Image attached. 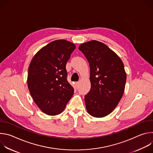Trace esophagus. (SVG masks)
Returning <instances> with one entry per match:
<instances>
[{
    "label": "esophagus",
    "mask_w": 153,
    "mask_h": 153,
    "mask_svg": "<svg viewBox=\"0 0 153 153\" xmlns=\"http://www.w3.org/2000/svg\"><path fill=\"white\" fill-rule=\"evenodd\" d=\"M79 84V82H76L75 83V85H76V86H78Z\"/></svg>",
    "instance_id": "1"
}]
</instances>
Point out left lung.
Here are the masks:
<instances>
[{"mask_svg":"<svg viewBox=\"0 0 153 153\" xmlns=\"http://www.w3.org/2000/svg\"><path fill=\"white\" fill-rule=\"evenodd\" d=\"M90 67L91 90L85 96L86 110L94 117L112 113L124 93L126 74L118 56L103 43L91 40L80 45Z\"/></svg>","mask_w":153,"mask_h":153,"instance_id":"1","label":"left lung"}]
</instances>
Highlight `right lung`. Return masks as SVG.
<instances>
[{
    "instance_id": "1",
    "label": "right lung",
    "mask_w": 153,
    "mask_h": 153,
    "mask_svg": "<svg viewBox=\"0 0 153 153\" xmlns=\"http://www.w3.org/2000/svg\"><path fill=\"white\" fill-rule=\"evenodd\" d=\"M75 48L68 40H54L42 47L30 62L28 88L35 103L47 115L62 113L74 94L67 79L66 64Z\"/></svg>"
}]
</instances>
